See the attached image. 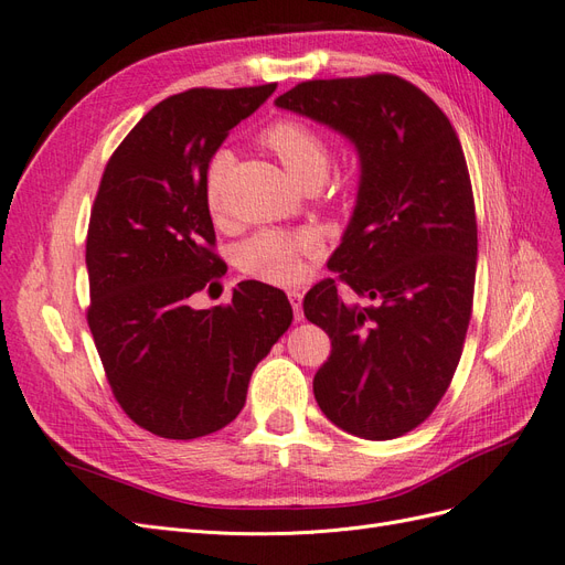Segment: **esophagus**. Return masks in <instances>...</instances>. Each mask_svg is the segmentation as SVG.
Returning a JSON list of instances; mask_svg holds the SVG:
<instances>
[{"label":"esophagus","instance_id":"1","mask_svg":"<svg viewBox=\"0 0 565 565\" xmlns=\"http://www.w3.org/2000/svg\"><path fill=\"white\" fill-rule=\"evenodd\" d=\"M287 299H289V303H292L295 318H297V320H301V318H303V306H301L303 295L299 292V289H289V292H287Z\"/></svg>","mask_w":565,"mask_h":565}]
</instances>
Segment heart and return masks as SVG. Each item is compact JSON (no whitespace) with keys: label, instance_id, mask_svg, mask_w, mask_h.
<instances>
[{"label":"heart","instance_id":"obj_1","mask_svg":"<svg viewBox=\"0 0 565 565\" xmlns=\"http://www.w3.org/2000/svg\"><path fill=\"white\" fill-rule=\"evenodd\" d=\"M262 143L282 162L287 174L303 188H318L330 172L332 152L328 141L320 131L301 122V119H276L264 129ZM228 167L231 152L216 150L207 162V172H204V198H207V207L214 216L224 210V183ZM309 252V237L287 231H259L237 247L235 259L237 266L254 278L289 285L303 276Z\"/></svg>","mask_w":565,"mask_h":565}]
</instances>
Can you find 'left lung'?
I'll return each instance as SVG.
<instances>
[{
  "mask_svg": "<svg viewBox=\"0 0 565 565\" xmlns=\"http://www.w3.org/2000/svg\"><path fill=\"white\" fill-rule=\"evenodd\" d=\"M276 106L347 136L361 158L353 216L328 262L337 278L303 297V316L332 341L316 401L353 436L398 438L446 396L471 320L478 233L465 152L446 113L388 73L301 82Z\"/></svg>",
  "mask_w": 565,
  "mask_h": 565,
  "instance_id": "8db88e82",
  "label": "left lung"
}]
</instances>
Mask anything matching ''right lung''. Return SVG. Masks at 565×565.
Here are the masks:
<instances>
[{
	"mask_svg": "<svg viewBox=\"0 0 565 565\" xmlns=\"http://www.w3.org/2000/svg\"><path fill=\"white\" fill-rule=\"evenodd\" d=\"M276 87L164 98L100 179L87 233V322L115 401L156 436L224 429L241 415L254 367L292 324L282 289L259 280L237 285L228 306L198 311L188 301L224 276L204 198L207 162Z\"/></svg>",
	"mask_w": 565,
	"mask_h": 565,
	"instance_id": "obj_1",
	"label": "right lung"
}]
</instances>
